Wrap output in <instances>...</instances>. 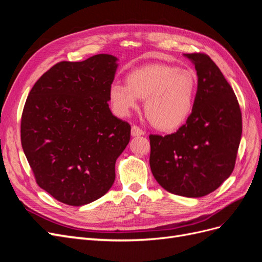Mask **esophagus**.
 Wrapping results in <instances>:
<instances>
[{
	"instance_id": "obj_1",
	"label": "esophagus",
	"mask_w": 262,
	"mask_h": 262,
	"mask_svg": "<svg viewBox=\"0 0 262 262\" xmlns=\"http://www.w3.org/2000/svg\"><path fill=\"white\" fill-rule=\"evenodd\" d=\"M143 134H144V131L141 128H139L138 125H132V128H131V136L132 137H140V136H143Z\"/></svg>"
}]
</instances>
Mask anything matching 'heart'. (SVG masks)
<instances>
[{
    "label": "heart",
    "mask_w": 262,
    "mask_h": 262,
    "mask_svg": "<svg viewBox=\"0 0 262 262\" xmlns=\"http://www.w3.org/2000/svg\"><path fill=\"white\" fill-rule=\"evenodd\" d=\"M125 83L109 87L110 105L118 116H129L139 99H145V115L161 130H175L191 115L198 85L191 70L153 63L133 70Z\"/></svg>",
    "instance_id": "obj_1"
}]
</instances>
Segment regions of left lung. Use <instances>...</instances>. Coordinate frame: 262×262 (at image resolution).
Returning <instances> with one entry per match:
<instances>
[{"instance_id": "1", "label": "left lung", "mask_w": 262, "mask_h": 262, "mask_svg": "<svg viewBox=\"0 0 262 262\" xmlns=\"http://www.w3.org/2000/svg\"><path fill=\"white\" fill-rule=\"evenodd\" d=\"M198 75V90L186 124L168 136L150 134L149 166L168 192L200 198L231 176L242 138L236 95L209 55L186 53Z\"/></svg>"}]
</instances>
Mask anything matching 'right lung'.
<instances>
[{"mask_svg": "<svg viewBox=\"0 0 262 262\" xmlns=\"http://www.w3.org/2000/svg\"><path fill=\"white\" fill-rule=\"evenodd\" d=\"M118 59L63 61L39 78L24 106L20 140L38 186L80 207L108 192L131 126L108 105Z\"/></svg>", "mask_w": 262, "mask_h": 262, "instance_id": "1", "label": "right lung"}]
</instances>
